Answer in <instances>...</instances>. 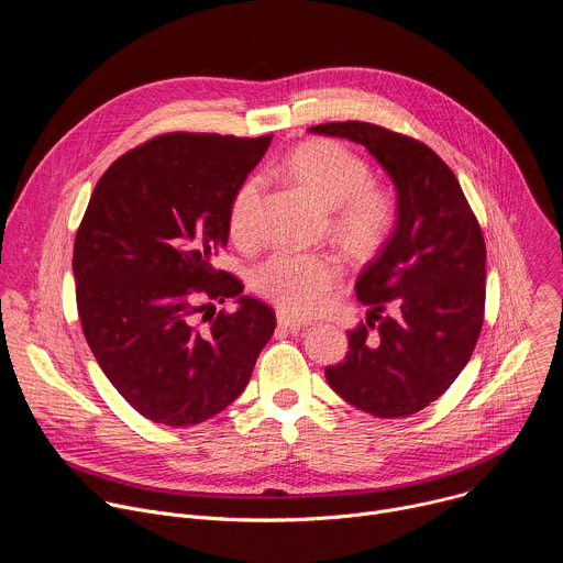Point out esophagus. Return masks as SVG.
Segmentation results:
<instances>
[{
    "mask_svg": "<svg viewBox=\"0 0 563 563\" xmlns=\"http://www.w3.org/2000/svg\"><path fill=\"white\" fill-rule=\"evenodd\" d=\"M278 325L283 328V330H289V332H298V330H302L307 323H302V320H298V318H294L291 313H287V311H278Z\"/></svg>",
    "mask_w": 563,
    "mask_h": 563,
    "instance_id": "34e87169",
    "label": "esophagus"
}]
</instances>
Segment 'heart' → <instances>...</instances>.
Segmentation results:
<instances>
[{
  "instance_id": "obj_1",
  "label": "heart",
  "mask_w": 563,
  "mask_h": 563,
  "mask_svg": "<svg viewBox=\"0 0 563 563\" xmlns=\"http://www.w3.org/2000/svg\"><path fill=\"white\" fill-rule=\"evenodd\" d=\"M332 209V229L354 256L374 254L396 224V200L372 183L365 159L336 140H309L283 157L278 167ZM263 178L250 176L231 198L229 231L235 240L254 238ZM343 263L330 252L278 250L252 274L254 289L283 311L307 316L341 283Z\"/></svg>"
}]
</instances>
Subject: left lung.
Listing matches in <instances>:
<instances>
[{"label": "left lung", "mask_w": 563, "mask_h": 563, "mask_svg": "<svg viewBox=\"0 0 563 563\" xmlns=\"http://www.w3.org/2000/svg\"><path fill=\"white\" fill-rule=\"evenodd\" d=\"M309 131L363 144L398 191L396 229L354 287L372 307L367 323L325 376L372 417L417 415L454 383L484 328V233L452 169L421 140L358 120Z\"/></svg>", "instance_id": "left-lung-1"}]
</instances>
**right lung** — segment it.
Returning <instances> with one entry per match:
<instances>
[{"instance_id": "1", "label": "right lung", "mask_w": 563, "mask_h": 563, "mask_svg": "<svg viewBox=\"0 0 563 563\" xmlns=\"http://www.w3.org/2000/svg\"><path fill=\"white\" fill-rule=\"evenodd\" d=\"M272 135L163 133L98 180L75 233L85 339L126 404L153 423L198 426L245 389L276 313L216 269L229 205ZM239 298V309L210 302ZM203 318L200 319L199 316Z\"/></svg>"}]
</instances>
